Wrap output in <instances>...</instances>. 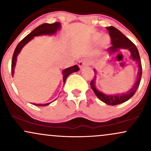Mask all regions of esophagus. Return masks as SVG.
Masks as SVG:
<instances>
[{"instance_id":"esophagus-1","label":"esophagus","mask_w":151,"mask_h":151,"mask_svg":"<svg viewBox=\"0 0 151 151\" xmlns=\"http://www.w3.org/2000/svg\"><path fill=\"white\" fill-rule=\"evenodd\" d=\"M88 65V62L86 60H80V61L79 62V67L80 69H82L84 67H86V66Z\"/></svg>"}]
</instances>
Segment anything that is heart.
<instances>
[{
	"mask_svg": "<svg viewBox=\"0 0 151 151\" xmlns=\"http://www.w3.org/2000/svg\"><path fill=\"white\" fill-rule=\"evenodd\" d=\"M101 35L99 33H95L92 37V42L96 44L99 42V46L101 49H105L110 45L111 39L109 35H104L100 37Z\"/></svg>",
	"mask_w": 151,
	"mask_h": 151,
	"instance_id": "b5f03b06",
	"label": "heart"
}]
</instances>
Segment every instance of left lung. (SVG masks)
<instances>
[{"mask_svg":"<svg viewBox=\"0 0 151 151\" xmlns=\"http://www.w3.org/2000/svg\"><path fill=\"white\" fill-rule=\"evenodd\" d=\"M106 29L109 30V35H110L111 39V44L113 45L108 49L110 55H113L114 54L118 53L121 50H129L130 54H131V58L136 62L138 67V72L136 75V79L135 81L134 84H133L132 87L129 89V90H128L126 93H116V94H106V93L99 91L96 86L97 71L95 69L93 70L95 74L94 78L90 83L91 89H92L93 92L95 93L96 96L101 101L104 102L105 104L108 105L114 106L120 104L128 101L135 94L138 86H139L140 82H141L142 76V66L139 52H138V50L137 49L136 46L130 40L129 38L126 37L121 31H119L116 27H113V26H109V27H106ZM109 62V61H108V62Z\"/></svg>","mask_w":151,"mask_h":151,"instance_id":"left-lung-1","label":"left lung"}]
</instances>
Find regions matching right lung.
Masks as SVG:
<instances>
[{
  "instance_id": "right-lung-1",
  "label": "right lung",
  "mask_w": 151,
  "mask_h": 151,
  "mask_svg": "<svg viewBox=\"0 0 151 151\" xmlns=\"http://www.w3.org/2000/svg\"><path fill=\"white\" fill-rule=\"evenodd\" d=\"M61 23L60 22H55L53 24H49V23H44L42 25H40L38 27H36L35 30H33L30 34L27 35L25 38L22 40L20 42L18 43V45H17L16 48H15L14 53H13V59H12V64H11V73L12 76L13 77L15 73V67L16 65V62H17V57L20 54V51H21L22 48L24 47V46L25 45H27L30 41L32 40L35 37H37V36H41V35H54L55 34L57 33L58 30H60L61 29ZM79 70V68L78 67L77 65H74L71 67H68V68H66L65 70H62V75H63V82L64 84L65 83V80L67 79V77H68L70 74H71L73 72H76L77 71ZM55 99V100H56ZM55 101V100H54ZM52 102H49V103L47 104H34V105L37 106H45L51 104Z\"/></svg>"
}]
</instances>
